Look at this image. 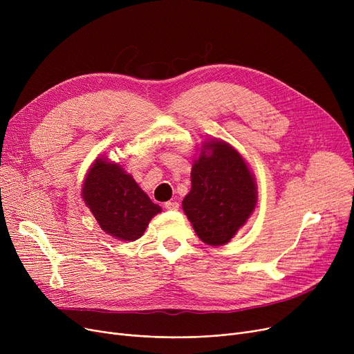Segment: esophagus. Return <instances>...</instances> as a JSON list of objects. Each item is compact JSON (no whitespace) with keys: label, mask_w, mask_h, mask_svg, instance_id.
Listing matches in <instances>:
<instances>
[{"label":"esophagus","mask_w":354,"mask_h":354,"mask_svg":"<svg viewBox=\"0 0 354 354\" xmlns=\"http://www.w3.org/2000/svg\"><path fill=\"white\" fill-rule=\"evenodd\" d=\"M165 209L167 211H178L179 209V203L176 201H169L165 203Z\"/></svg>","instance_id":"34e87169"}]
</instances>
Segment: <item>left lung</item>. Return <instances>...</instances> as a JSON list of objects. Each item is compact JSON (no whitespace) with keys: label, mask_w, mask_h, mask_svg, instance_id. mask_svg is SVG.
<instances>
[{"label":"left lung","mask_w":354,"mask_h":354,"mask_svg":"<svg viewBox=\"0 0 354 354\" xmlns=\"http://www.w3.org/2000/svg\"><path fill=\"white\" fill-rule=\"evenodd\" d=\"M258 202L255 176L245 158L225 140L207 139L191 171V191L182 201L203 244H228L245 225Z\"/></svg>","instance_id":"1"}]
</instances>
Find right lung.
I'll return each mask as SVG.
<instances>
[{"mask_svg": "<svg viewBox=\"0 0 354 354\" xmlns=\"http://www.w3.org/2000/svg\"><path fill=\"white\" fill-rule=\"evenodd\" d=\"M82 198L100 228L119 241L143 235L151 219L162 212L120 163L97 158L88 167Z\"/></svg>", "mask_w": 354, "mask_h": 354, "instance_id": "obj_1", "label": "right lung"}]
</instances>
